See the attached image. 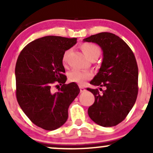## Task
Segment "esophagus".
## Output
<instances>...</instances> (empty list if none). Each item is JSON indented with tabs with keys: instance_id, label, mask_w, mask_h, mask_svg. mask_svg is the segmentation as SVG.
<instances>
[{
	"instance_id": "obj_1",
	"label": "esophagus",
	"mask_w": 153,
	"mask_h": 153,
	"mask_svg": "<svg viewBox=\"0 0 153 153\" xmlns=\"http://www.w3.org/2000/svg\"><path fill=\"white\" fill-rule=\"evenodd\" d=\"M80 93H82V92H84V91H85V88L84 87H82V85H80Z\"/></svg>"
}]
</instances>
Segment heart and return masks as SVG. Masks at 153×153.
Masks as SVG:
<instances>
[{"instance_id": "1", "label": "heart", "mask_w": 153, "mask_h": 153, "mask_svg": "<svg viewBox=\"0 0 153 153\" xmlns=\"http://www.w3.org/2000/svg\"><path fill=\"white\" fill-rule=\"evenodd\" d=\"M80 48L84 54L88 59L98 58L101 54V50L99 47L95 44L92 43H84L80 46ZM70 54V50H66L63 53L62 55V62L64 64H66L68 62V57ZM70 81L77 82L78 84H82L85 80H89L92 78V74L90 72L82 71L80 70H73L70 72L68 75Z\"/></svg>"}]
</instances>
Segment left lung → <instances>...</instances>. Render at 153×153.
I'll list each match as a JSON object with an SVG mask.
<instances>
[{
    "label": "left lung",
    "instance_id": "left-lung-1",
    "mask_svg": "<svg viewBox=\"0 0 153 153\" xmlns=\"http://www.w3.org/2000/svg\"><path fill=\"white\" fill-rule=\"evenodd\" d=\"M99 45L103 51V62L99 73L90 82L105 87L100 91L88 88L95 101L88 110L89 117L104 127L122 122L130 111L138 94V67L134 54L119 36L101 32L83 39Z\"/></svg>",
    "mask_w": 153,
    "mask_h": 153
}]
</instances>
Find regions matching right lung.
Listing matches in <instances>:
<instances>
[{
  "label": "right lung",
  "instance_id": "1",
  "mask_svg": "<svg viewBox=\"0 0 153 153\" xmlns=\"http://www.w3.org/2000/svg\"><path fill=\"white\" fill-rule=\"evenodd\" d=\"M77 38L47 36L28 44L22 50L15 68L17 101L35 125L52 131L65 123L68 108L80 93L75 82L65 84L62 55ZM62 85L54 93V84ZM57 86V85H56Z\"/></svg>",
  "mask_w": 153,
  "mask_h": 153
}]
</instances>
